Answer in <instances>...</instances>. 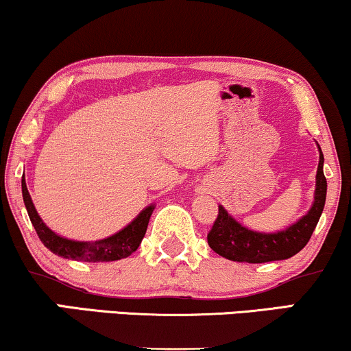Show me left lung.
I'll list each match as a JSON object with an SVG mask.
<instances>
[{
  "label": "left lung",
  "instance_id": "obj_1",
  "mask_svg": "<svg viewBox=\"0 0 351 351\" xmlns=\"http://www.w3.org/2000/svg\"><path fill=\"white\" fill-rule=\"evenodd\" d=\"M319 167L315 175L314 202L306 216L285 230L265 234L250 230L235 221L222 206H219V216L208 234V243L217 255L232 261L247 263H267V261L286 260L294 256L306 247L312 232L317 226L327 196V180L324 175V155L319 143Z\"/></svg>",
  "mask_w": 351,
  "mask_h": 351
}]
</instances>
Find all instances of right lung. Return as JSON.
Wrapping results in <instances>:
<instances>
[{
	"label": "right lung",
	"instance_id": "1",
	"mask_svg": "<svg viewBox=\"0 0 351 351\" xmlns=\"http://www.w3.org/2000/svg\"><path fill=\"white\" fill-rule=\"evenodd\" d=\"M23 199L26 204L29 219H31L34 229L39 235L40 242L49 248L55 255L62 258L88 261V263H98V261H116L128 258L129 255L137 250L138 245L142 243L143 235L147 232L150 216L154 213L155 204L147 206L142 209V213L134 219L132 222L128 223L124 229L111 235V237L95 240V242H80V240H70L60 237L55 234L52 229H49L37 214L36 206L31 199V194L27 191L26 180L23 176Z\"/></svg>",
	"mask_w": 351,
	"mask_h": 351
}]
</instances>
